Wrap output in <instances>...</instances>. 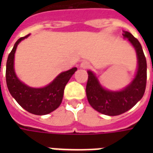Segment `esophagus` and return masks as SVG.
Segmentation results:
<instances>
[{
  "label": "esophagus",
  "mask_w": 153,
  "mask_h": 153,
  "mask_svg": "<svg viewBox=\"0 0 153 153\" xmlns=\"http://www.w3.org/2000/svg\"><path fill=\"white\" fill-rule=\"evenodd\" d=\"M90 66V64L88 62V61H83L81 65H80V67L83 68V69H88V67Z\"/></svg>",
  "instance_id": "34e87169"
}]
</instances>
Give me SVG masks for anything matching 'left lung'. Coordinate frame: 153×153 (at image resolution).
<instances>
[{"label": "left lung", "mask_w": 153, "mask_h": 153, "mask_svg": "<svg viewBox=\"0 0 153 153\" xmlns=\"http://www.w3.org/2000/svg\"><path fill=\"white\" fill-rule=\"evenodd\" d=\"M123 36L134 46L138 57V70L129 85L121 91H109L100 84L95 74L88 70L86 94L93 109L106 115H119L126 112L136 105L144 94L147 83V61L140 42L128 32Z\"/></svg>", "instance_id": "obj_1"}]
</instances>
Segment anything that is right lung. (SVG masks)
<instances>
[{
  "mask_svg": "<svg viewBox=\"0 0 153 153\" xmlns=\"http://www.w3.org/2000/svg\"><path fill=\"white\" fill-rule=\"evenodd\" d=\"M28 36L18 39L9 54L5 71L6 84L10 93L24 109L34 115H47L59 107L63 99L65 87L77 68L60 73L50 84L41 88H31L22 83L15 74L14 59L18 44Z\"/></svg>",
  "mask_w": 153,
  "mask_h": 153,
  "instance_id": "right-lung-1",
  "label": "right lung"
}]
</instances>
